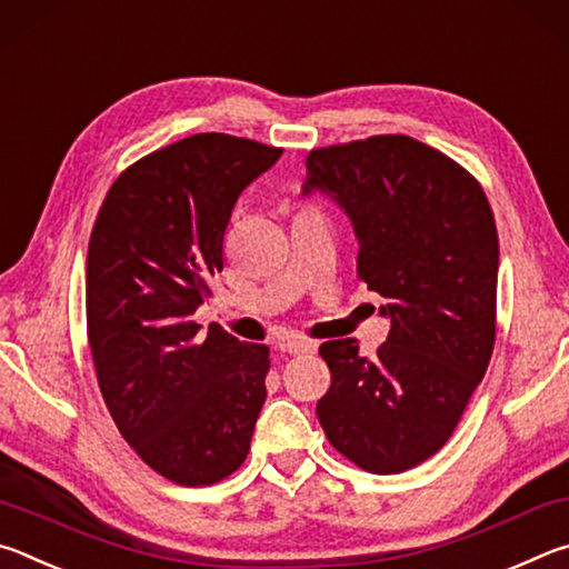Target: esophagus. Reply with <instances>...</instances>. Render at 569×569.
<instances>
[{"label": "esophagus", "instance_id": "esophagus-1", "mask_svg": "<svg viewBox=\"0 0 569 569\" xmlns=\"http://www.w3.org/2000/svg\"><path fill=\"white\" fill-rule=\"evenodd\" d=\"M279 350L290 355H305L317 350V340H307V337H287V340L279 342Z\"/></svg>", "mask_w": 569, "mask_h": 569}]
</instances>
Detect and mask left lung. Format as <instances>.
Returning <instances> with one entry per match:
<instances>
[{"instance_id": "obj_1", "label": "left lung", "mask_w": 569, "mask_h": 569, "mask_svg": "<svg viewBox=\"0 0 569 569\" xmlns=\"http://www.w3.org/2000/svg\"><path fill=\"white\" fill-rule=\"evenodd\" d=\"M307 184L350 214L357 277L385 297L387 342L320 347L332 385L317 402L327 440L375 475L412 470L450 440L490 365L500 242L482 184L440 149L375 134L307 154Z\"/></svg>"}]
</instances>
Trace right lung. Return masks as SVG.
Segmentation results:
<instances>
[{"instance_id": "1", "label": "right lung", "mask_w": 569, "mask_h": 569, "mask_svg": "<svg viewBox=\"0 0 569 569\" xmlns=\"http://www.w3.org/2000/svg\"><path fill=\"white\" fill-rule=\"evenodd\" d=\"M282 149L202 132L144 154L109 187L87 252V337L104 405L164 480L222 482L247 460L269 347L192 315L222 272L242 189Z\"/></svg>"}]
</instances>
